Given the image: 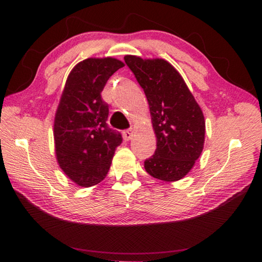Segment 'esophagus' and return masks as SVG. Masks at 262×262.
I'll list each match as a JSON object with an SVG mask.
<instances>
[{
	"label": "esophagus",
	"instance_id": "1",
	"mask_svg": "<svg viewBox=\"0 0 262 262\" xmlns=\"http://www.w3.org/2000/svg\"><path fill=\"white\" fill-rule=\"evenodd\" d=\"M122 136H123V139H125L126 141L132 140V137H133V130H132V129L123 130V132H122Z\"/></svg>",
	"mask_w": 262,
	"mask_h": 262
}]
</instances>
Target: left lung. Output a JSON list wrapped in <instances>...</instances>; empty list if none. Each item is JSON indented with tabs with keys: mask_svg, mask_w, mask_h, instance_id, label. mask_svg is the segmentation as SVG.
<instances>
[{
	"mask_svg": "<svg viewBox=\"0 0 262 262\" xmlns=\"http://www.w3.org/2000/svg\"><path fill=\"white\" fill-rule=\"evenodd\" d=\"M125 62L147 96L157 137L156 151L144 162L145 171L159 180H180L192 170L205 143L200 106L167 61L126 55Z\"/></svg>",
	"mask_w": 262,
	"mask_h": 262,
	"instance_id": "left-lung-1",
	"label": "left lung"
}]
</instances>
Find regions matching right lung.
<instances>
[{"mask_svg": "<svg viewBox=\"0 0 262 262\" xmlns=\"http://www.w3.org/2000/svg\"><path fill=\"white\" fill-rule=\"evenodd\" d=\"M113 57L83 60L70 72L54 120L56 159L69 179L82 187L103 180L122 136L107 126L108 105L101 91L123 67Z\"/></svg>", "mask_w": 262, "mask_h": 262, "instance_id": "add662e5", "label": "right lung"}]
</instances>
